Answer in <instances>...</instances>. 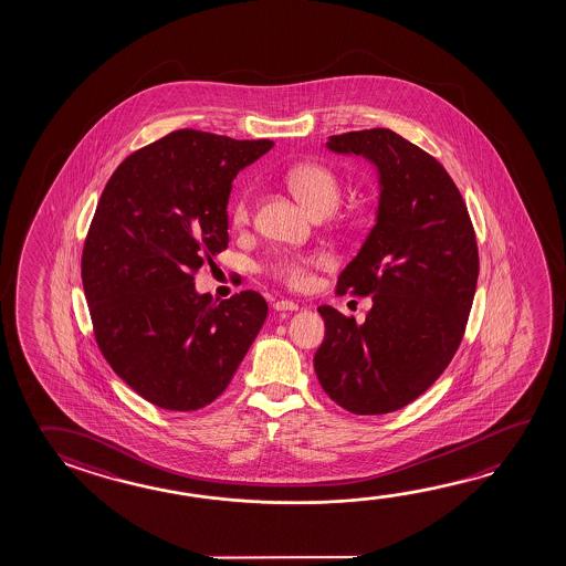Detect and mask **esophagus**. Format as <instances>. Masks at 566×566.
Masks as SVG:
<instances>
[{
    "instance_id": "obj_1",
    "label": "esophagus",
    "mask_w": 566,
    "mask_h": 566,
    "mask_svg": "<svg viewBox=\"0 0 566 566\" xmlns=\"http://www.w3.org/2000/svg\"><path fill=\"white\" fill-rule=\"evenodd\" d=\"M274 310L276 312H294V310H297V304L292 302V300H276L274 302Z\"/></svg>"
}]
</instances>
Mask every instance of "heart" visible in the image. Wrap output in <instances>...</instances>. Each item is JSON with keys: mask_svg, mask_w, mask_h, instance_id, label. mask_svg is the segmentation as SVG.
Instances as JSON below:
<instances>
[{"mask_svg": "<svg viewBox=\"0 0 566 566\" xmlns=\"http://www.w3.org/2000/svg\"><path fill=\"white\" fill-rule=\"evenodd\" d=\"M286 184L292 189V193L296 195L297 199L310 207L315 214L332 213L342 199V179L334 167L322 161H306V164L290 167ZM252 214H254V189L252 186H244L232 199V223L242 229L251 223ZM332 266H334V259L325 252L287 251L270 260L266 272L284 286L292 290H306L314 284L315 274L319 270H329Z\"/></svg>", "mask_w": 566, "mask_h": 566, "instance_id": "heart-1", "label": "heart"}]
</instances>
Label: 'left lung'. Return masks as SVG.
<instances>
[{"label":"left lung","instance_id":"8db88e82","mask_svg":"<svg viewBox=\"0 0 566 566\" xmlns=\"http://www.w3.org/2000/svg\"><path fill=\"white\" fill-rule=\"evenodd\" d=\"M327 148L371 159L380 199L359 254L335 292L373 296L365 324L319 306L317 380L352 415H387L427 392L452 361L472 310L480 254L454 179L428 151L387 128L332 136Z\"/></svg>","mask_w":566,"mask_h":566}]
</instances>
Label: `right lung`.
<instances>
[{
	"mask_svg": "<svg viewBox=\"0 0 566 566\" xmlns=\"http://www.w3.org/2000/svg\"><path fill=\"white\" fill-rule=\"evenodd\" d=\"M272 144L171 132L130 154L104 187L81 259L94 339L156 407L187 412L213 402L269 315L254 290L217 304L193 280L229 247L232 179Z\"/></svg>",
	"mask_w": 566,
	"mask_h": 566,
	"instance_id": "obj_1",
	"label": "right lung"
}]
</instances>
